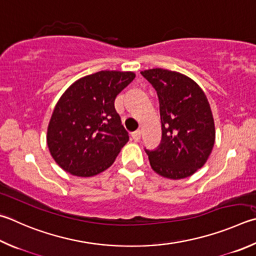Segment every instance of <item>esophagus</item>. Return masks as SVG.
Returning a JSON list of instances; mask_svg holds the SVG:
<instances>
[{"instance_id":"esophagus-1","label":"esophagus","mask_w":256,"mask_h":256,"mask_svg":"<svg viewBox=\"0 0 256 256\" xmlns=\"http://www.w3.org/2000/svg\"><path fill=\"white\" fill-rule=\"evenodd\" d=\"M132 138L134 142H138L141 138V131H136L134 133H132Z\"/></svg>"}]
</instances>
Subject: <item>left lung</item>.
<instances>
[{
    "instance_id": "obj_1",
    "label": "left lung",
    "mask_w": 256,
    "mask_h": 256,
    "mask_svg": "<svg viewBox=\"0 0 256 256\" xmlns=\"http://www.w3.org/2000/svg\"><path fill=\"white\" fill-rule=\"evenodd\" d=\"M141 75L156 90L162 138L146 150L151 168L168 179H184L206 164L215 143V123L205 92L182 74L153 68Z\"/></svg>"
}]
</instances>
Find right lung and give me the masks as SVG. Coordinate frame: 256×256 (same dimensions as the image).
<instances>
[{
  "label": "right lung",
  "mask_w": 256,
  "mask_h": 256,
  "mask_svg": "<svg viewBox=\"0 0 256 256\" xmlns=\"http://www.w3.org/2000/svg\"><path fill=\"white\" fill-rule=\"evenodd\" d=\"M136 78L132 72L102 70L76 80L51 115L47 144L60 168L92 176L110 168L128 141L114 100Z\"/></svg>",
  "instance_id": "obj_1"
}]
</instances>
